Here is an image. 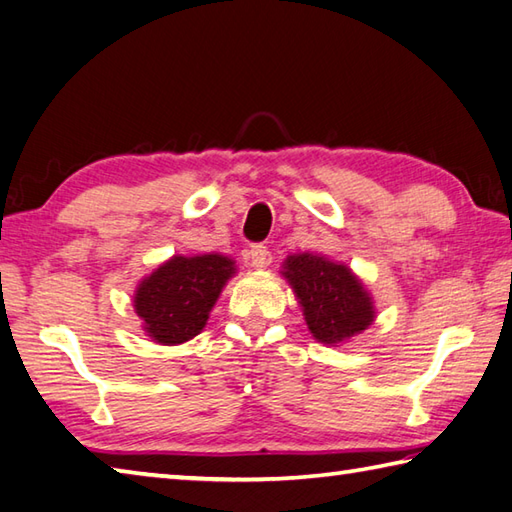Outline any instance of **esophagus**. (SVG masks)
I'll use <instances>...</instances> for the list:
<instances>
[{"label": "esophagus", "mask_w": 512, "mask_h": 512, "mask_svg": "<svg viewBox=\"0 0 512 512\" xmlns=\"http://www.w3.org/2000/svg\"><path fill=\"white\" fill-rule=\"evenodd\" d=\"M271 260V252L267 249V245H252L249 247V263L256 269H263L269 265Z\"/></svg>", "instance_id": "34e87169"}]
</instances>
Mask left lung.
<instances>
[{
    "mask_svg": "<svg viewBox=\"0 0 512 512\" xmlns=\"http://www.w3.org/2000/svg\"><path fill=\"white\" fill-rule=\"evenodd\" d=\"M285 278L294 287L316 340L338 344L373 322L371 298L349 267L322 256L298 254L287 258Z\"/></svg>",
    "mask_w": 512,
    "mask_h": 512,
    "instance_id": "obj_1",
    "label": "left lung"
}]
</instances>
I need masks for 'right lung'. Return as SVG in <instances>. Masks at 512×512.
I'll return each instance as SVG.
<instances>
[{
	"instance_id": "1",
	"label": "right lung",
	"mask_w": 512,
	"mask_h": 512,
	"mask_svg": "<svg viewBox=\"0 0 512 512\" xmlns=\"http://www.w3.org/2000/svg\"><path fill=\"white\" fill-rule=\"evenodd\" d=\"M234 263L221 254L174 256L152 271L134 294V309L156 342L181 344L205 327Z\"/></svg>"
}]
</instances>
